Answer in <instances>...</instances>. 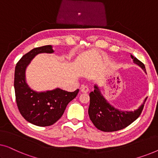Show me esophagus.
Masks as SVG:
<instances>
[{
	"label": "esophagus",
	"mask_w": 158,
	"mask_h": 158,
	"mask_svg": "<svg viewBox=\"0 0 158 158\" xmlns=\"http://www.w3.org/2000/svg\"><path fill=\"white\" fill-rule=\"evenodd\" d=\"M81 91L82 93H88V88L86 85H81Z\"/></svg>",
	"instance_id": "obj_1"
}]
</instances>
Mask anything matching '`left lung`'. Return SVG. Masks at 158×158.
Instances as JSON below:
<instances>
[{
  "label": "left lung",
  "mask_w": 158,
  "mask_h": 158,
  "mask_svg": "<svg viewBox=\"0 0 158 158\" xmlns=\"http://www.w3.org/2000/svg\"><path fill=\"white\" fill-rule=\"evenodd\" d=\"M133 62L140 67L146 73L144 64L136 57L131 55ZM88 114L90 119L97 129L103 131H115L125 128L135 122L141 114L144 103L134 111H123L112 106L101 94L100 88L96 84L94 90L90 92Z\"/></svg>",
  "instance_id": "obj_1"
}]
</instances>
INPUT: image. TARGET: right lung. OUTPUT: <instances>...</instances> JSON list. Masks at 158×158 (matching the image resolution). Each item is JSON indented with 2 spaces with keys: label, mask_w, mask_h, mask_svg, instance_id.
Masks as SVG:
<instances>
[{
  "label": "right lung",
  "mask_w": 158,
  "mask_h": 158,
  "mask_svg": "<svg viewBox=\"0 0 158 158\" xmlns=\"http://www.w3.org/2000/svg\"><path fill=\"white\" fill-rule=\"evenodd\" d=\"M53 47H36L26 54L17 62L14 73V89L17 106L27 122L39 127L51 126L61 118L66 106L78 94L79 90L68 92L60 88L36 91L28 85L26 70L39 54L54 53Z\"/></svg>",
  "instance_id": "obj_1"
}]
</instances>
